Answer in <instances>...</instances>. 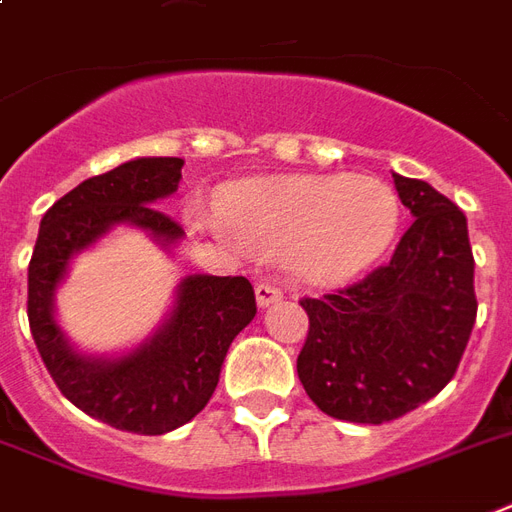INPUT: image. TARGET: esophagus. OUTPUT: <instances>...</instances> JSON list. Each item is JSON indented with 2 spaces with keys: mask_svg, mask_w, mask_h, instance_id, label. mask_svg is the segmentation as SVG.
<instances>
[{
  "mask_svg": "<svg viewBox=\"0 0 512 512\" xmlns=\"http://www.w3.org/2000/svg\"><path fill=\"white\" fill-rule=\"evenodd\" d=\"M255 298H257V306L265 308V306H271V303H276V300H282L284 292L282 287H276V284L260 282L255 287Z\"/></svg>",
  "mask_w": 512,
  "mask_h": 512,
  "instance_id": "obj_1",
  "label": "esophagus"
}]
</instances>
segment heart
<instances>
[{
  "instance_id": "1",
  "label": "heart",
  "mask_w": 512,
  "mask_h": 512,
  "mask_svg": "<svg viewBox=\"0 0 512 512\" xmlns=\"http://www.w3.org/2000/svg\"><path fill=\"white\" fill-rule=\"evenodd\" d=\"M400 201L376 177L292 174L239 182L220 198L214 236L287 255L300 279L335 284L365 271L395 239Z\"/></svg>"
}]
</instances>
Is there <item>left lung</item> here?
<instances>
[{
  "mask_svg": "<svg viewBox=\"0 0 512 512\" xmlns=\"http://www.w3.org/2000/svg\"><path fill=\"white\" fill-rule=\"evenodd\" d=\"M392 177L413 214L392 260L351 287L300 300V384L319 411L354 424L400 419L438 395L478 314L462 209L421 179Z\"/></svg>",
  "mask_w": 512,
  "mask_h": 512,
  "instance_id": "1",
  "label": "left lung"
}]
</instances>
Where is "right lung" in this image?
Returning a JSON list of instances; mask_svg holds the SVG:
<instances>
[{
	"instance_id": "add662e5",
	"label": "right lung",
	"mask_w": 512,
	"mask_h": 512,
	"mask_svg": "<svg viewBox=\"0 0 512 512\" xmlns=\"http://www.w3.org/2000/svg\"><path fill=\"white\" fill-rule=\"evenodd\" d=\"M182 166V158H136L80 182L45 212L29 263V327L61 395L136 435H163L204 411L230 343L257 314L252 284L244 276H187L161 330L115 360L72 349L53 317V295L74 252L112 225H136L163 247L182 239L185 230L158 209L179 187Z\"/></svg>"
}]
</instances>
